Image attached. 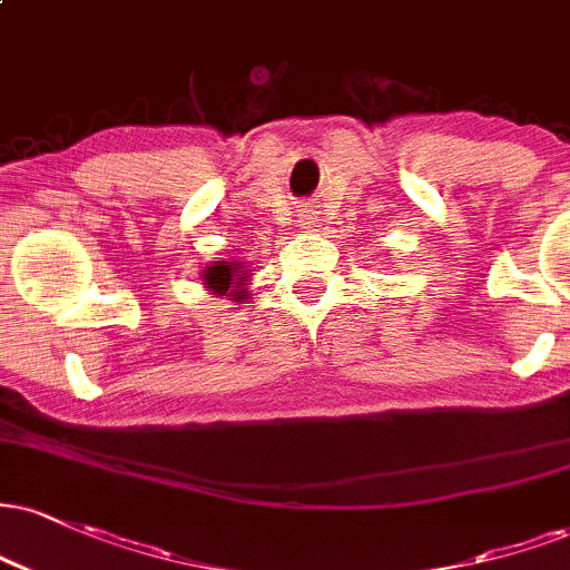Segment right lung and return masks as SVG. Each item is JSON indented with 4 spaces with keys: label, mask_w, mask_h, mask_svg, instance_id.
Returning a JSON list of instances; mask_svg holds the SVG:
<instances>
[{
    "label": "right lung",
    "mask_w": 570,
    "mask_h": 570,
    "mask_svg": "<svg viewBox=\"0 0 570 570\" xmlns=\"http://www.w3.org/2000/svg\"><path fill=\"white\" fill-rule=\"evenodd\" d=\"M238 267L242 265H228V263H215L212 267H207V271H204V281H207V286L215 294H225L230 289V284H242V281H238L236 276L242 271H238ZM233 292H238V289H233ZM230 292V294H233ZM236 299H242V297H236Z\"/></svg>",
    "instance_id": "1"
}]
</instances>
